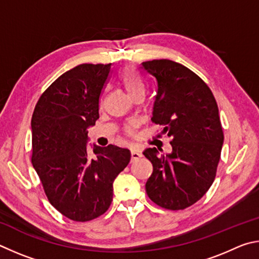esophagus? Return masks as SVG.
Listing matches in <instances>:
<instances>
[{
  "label": "esophagus",
  "mask_w": 259,
  "mask_h": 259,
  "mask_svg": "<svg viewBox=\"0 0 259 259\" xmlns=\"http://www.w3.org/2000/svg\"><path fill=\"white\" fill-rule=\"evenodd\" d=\"M131 155H132V159L135 160L142 157V152L137 150V149H132V150H131Z\"/></svg>",
  "instance_id": "34e87169"
}]
</instances>
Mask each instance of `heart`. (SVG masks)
Returning <instances> with one entry per match:
<instances>
[{
  "label": "heart",
  "mask_w": 259,
  "mask_h": 259,
  "mask_svg": "<svg viewBox=\"0 0 259 259\" xmlns=\"http://www.w3.org/2000/svg\"><path fill=\"white\" fill-rule=\"evenodd\" d=\"M119 78L121 84L124 85L125 90L127 91V93H128L132 98H134L135 95H138L140 93H144L143 81L140 78L138 72L135 71L133 68L127 67L125 69H122L119 74Z\"/></svg>",
  "instance_id": "heart-1"
}]
</instances>
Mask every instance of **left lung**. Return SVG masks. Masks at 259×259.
I'll use <instances>...</instances> for the list:
<instances>
[{"label": "left lung", "instance_id": "1", "mask_svg": "<svg viewBox=\"0 0 259 259\" xmlns=\"http://www.w3.org/2000/svg\"><path fill=\"white\" fill-rule=\"evenodd\" d=\"M156 86L151 120L171 138V152L149 148L153 171L148 197L162 208L185 209L201 199L216 176L224 142L219 107L210 89L189 68L167 59L141 63Z\"/></svg>", "mask_w": 259, "mask_h": 259}]
</instances>
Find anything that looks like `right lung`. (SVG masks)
Wrapping results in <instances>:
<instances>
[{"label":"right lung","mask_w":259,"mask_h":259,"mask_svg":"<svg viewBox=\"0 0 259 259\" xmlns=\"http://www.w3.org/2000/svg\"><path fill=\"white\" fill-rule=\"evenodd\" d=\"M111 63H81L40 95L31 117V162L49 201L76 222L97 219L112 201V183L131 160L128 149L93 146L88 128L99 118V101Z\"/></svg>","instance_id":"1"}]
</instances>
